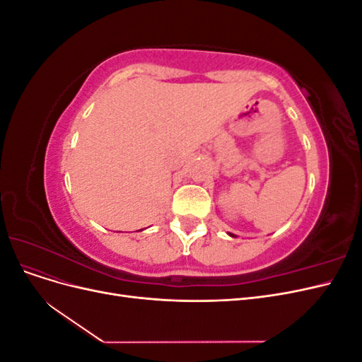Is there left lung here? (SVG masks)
<instances>
[{
    "label": "left lung",
    "mask_w": 362,
    "mask_h": 362,
    "mask_svg": "<svg viewBox=\"0 0 362 362\" xmlns=\"http://www.w3.org/2000/svg\"><path fill=\"white\" fill-rule=\"evenodd\" d=\"M231 235H233V234H231Z\"/></svg>",
    "instance_id": "left-lung-1"
}]
</instances>
